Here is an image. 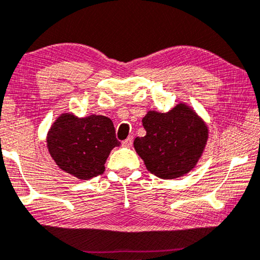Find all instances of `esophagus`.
I'll use <instances>...</instances> for the list:
<instances>
[{
	"instance_id": "obj_1",
	"label": "esophagus",
	"mask_w": 260,
	"mask_h": 260,
	"mask_svg": "<svg viewBox=\"0 0 260 260\" xmlns=\"http://www.w3.org/2000/svg\"><path fill=\"white\" fill-rule=\"evenodd\" d=\"M132 145H133V137H128L126 140L122 141V146L125 147H131Z\"/></svg>"
}]
</instances>
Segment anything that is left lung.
<instances>
[{
	"label": "left lung",
	"mask_w": 260,
	"mask_h": 260,
	"mask_svg": "<svg viewBox=\"0 0 260 260\" xmlns=\"http://www.w3.org/2000/svg\"><path fill=\"white\" fill-rule=\"evenodd\" d=\"M146 135L135 138L137 150L148 172L160 179L183 176L195 167L208 140V127L184 104L167 113L149 111L142 119Z\"/></svg>",
	"instance_id": "1"
}]
</instances>
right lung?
<instances>
[{"label":"right lung","mask_w":260,"mask_h":260,"mask_svg":"<svg viewBox=\"0 0 260 260\" xmlns=\"http://www.w3.org/2000/svg\"><path fill=\"white\" fill-rule=\"evenodd\" d=\"M46 142L58 167L79 180L102 175L111 150L120 145L110 118L95 114L77 118L70 113L53 122Z\"/></svg>","instance_id":"obj_1"}]
</instances>
